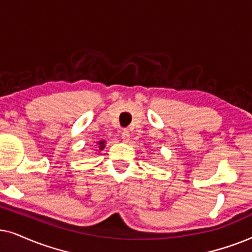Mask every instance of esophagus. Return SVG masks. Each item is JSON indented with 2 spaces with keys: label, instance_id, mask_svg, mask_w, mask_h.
<instances>
[{
  "label": "esophagus",
  "instance_id": "34e87169",
  "mask_svg": "<svg viewBox=\"0 0 252 252\" xmlns=\"http://www.w3.org/2000/svg\"><path fill=\"white\" fill-rule=\"evenodd\" d=\"M129 139H130L129 131H126V130H123V131H122V140H123V142H129Z\"/></svg>",
  "mask_w": 252,
  "mask_h": 252
}]
</instances>
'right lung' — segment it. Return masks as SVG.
Returning a JSON list of instances; mask_svg holds the SVG:
<instances>
[{"label": "right lung", "mask_w": 252, "mask_h": 252, "mask_svg": "<svg viewBox=\"0 0 252 252\" xmlns=\"http://www.w3.org/2000/svg\"><path fill=\"white\" fill-rule=\"evenodd\" d=\"M103 143H105V142H100V143H99V145H100L99 149H100V150H102L103 147H105V145H103Z\"/></svg>", "instance_id": "right-lung-1"}]
</instances>
